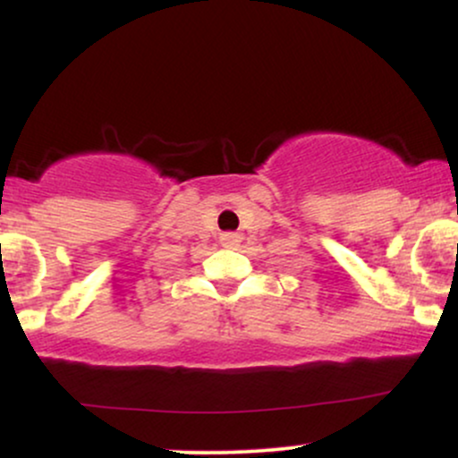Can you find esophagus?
I'll use <instances>...</instances> for the list:
<instances>
[{
    "label": "esophagus",
    "mask_w": 458,
    "mask_h": 458,
    "mask_svg": "<svg viewBox=\"0 0 458 458\" xmlns=\"http://www.w3.org/2000/svg\"><path fill=\"white\" fill-rule=\"evenodd\" d=\"M219 243H222L224 247H234L241 243V234L236 233H224L222 236H219Z\"/></svg>",
    "instance_id": "1"
}]
</instances>
